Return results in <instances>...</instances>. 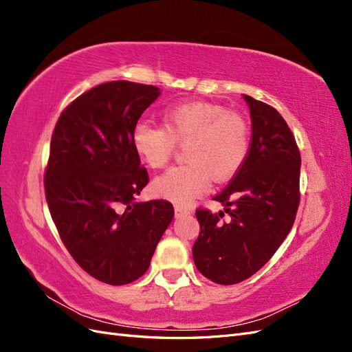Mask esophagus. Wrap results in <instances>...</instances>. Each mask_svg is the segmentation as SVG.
<instances>
[{
    "instance_id": "esophagus-1",
    "label": "esophagus",
    "mask_w": 352,
    "mask_h": 352,
    "mask_svg": "<svg viewBox=\"0 0 352 352\" xmlns=\"http://www.w3.org/2000/svg\"><path fill=\"white\" fill-rule=\"evenodd\" d=\"M175 212H176V216H185V214H190V212H192V210L176 206V207H175Z\"/></svg>"
}]
</instances>
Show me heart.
Segmentation results:
<instances>
[{"instance_id":"heart-1","label":"heart","mask_w":352,"mask_h":352,"mask_svg":"<svg viewBox=\"0 0 352 352\" xmlns=\"http://www.w3.org/2000/svg\"><path fill=\"white\" fill-rule=\"evenodd\" d=\"M164 127L138 122L132 131L136 154L154 168L164 167L184 145L186 164L168 168L158 176L153 190L157 197L188 206L206 194L211 177L225 182L243 166L251 146L247 117L219 104L190 101L170 107L163 114Z\"/></svg>"}]
</instances>
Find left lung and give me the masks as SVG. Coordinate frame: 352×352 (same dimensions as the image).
Segmentation results:
<instances>
[{"label":"left lung","mask_w":352,"mask_h":352,"mask_svg":"<svg viewBox=\"0 0 352 352\" xmlns=\"http://www.w3.org/2000/svg\"><path fill=\"white\" fill-rule=\"evenodd\" d=\"M252 119L251 146L243 166L212 199L224 211L197 208L199 235L192 254L202 276L219 285L251 278L278 251L300 206L301 154L279 111L243 95Z\"/></svg>","instance_id":"8db88e82"}]
</instances>
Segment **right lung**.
<instances>
[{"label": "right lung", "mask_w": 352, "mask_h": 352, "mask_svg": "<svg viewBox=\"0 0 352 352\" xmlns=\"http://www.w3.org/2000/svg\"><path fill=\"white\" fill-rule=\"evenodd\" d=\"M158 95L154 85L101 83L61 111L51 136L44 188L52 221L73 260L114 286L148 270L175 214L167 199L135 201L150 176L132 131Z\"/></svg>", "instance_id": "1"}]
</instances>
